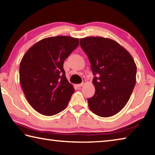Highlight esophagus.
<instances>
[{"mask_svg":"<svg viewBox=\"0 0 155 155\" xmlns=\"http://www.w3.org/2000/svg\"><path fill=\"white\" fill-rule=\"evenodd\" d=\"M83 85H84V83H81V84H78V85H77V86L78 87H82Z\"/></svg>","mask_w":155,"mask_h":155,"instance_id":"esophagus-1","label":"esophagus"}]
</instances>
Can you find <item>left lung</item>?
Wrapping results in <instances>:
<instances>
[{
	"label": "left lung",
	"instance_id": "left-lung-1",
	"mask_svg": "<svg viewBox=\"0 0 155 155\" xmlns=\"http://www.w3.org/2000/svg\"><path fill=\"white\" fill-rule=\"evenodd\" d=\"M80 46L90 60L95 94L87 99L91 111L107 117L124 108L136 83L137 67L124 48L109 38L87 37Z\"/></svg>",
	"mask_w": 155,
	"mask_h": 155
}]
</instances>
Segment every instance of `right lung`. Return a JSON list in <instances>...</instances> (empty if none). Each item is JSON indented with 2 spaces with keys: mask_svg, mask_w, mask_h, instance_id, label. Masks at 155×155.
Returning <instances> with one entry per match:
<instances>
[{
  "mask_svg": "<svg viewBox=\"0 0 155 155\" xmlns=\"http://www.w3.org/2000/svg\"><path fill=\"white\" fill-rule=\"evenodd\" d=\"M79 44L69 36L51 37L34 44L20 64V81L28 103L51 116L66 108L74 89L65 77L64 63Z\"/></svg>",
  "mask_w": 155,
  "mask_h": 155,
  "instance_id": "obj_1",
  "label": "right lung"
}]
</instances>
